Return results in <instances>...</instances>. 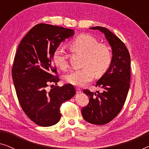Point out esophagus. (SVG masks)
Instances as JSON below:
<instances>
[{"label": "esophagus", "instance_id": "esophagus-1", "mask_svg": "<svg viewBox=\"0 0 149 149\" xmlns=\"http://www.w3.org/2000/svg\"><path fill=\"white\" fill-rule=\"evenodd\" d=\"M76 92H77V93H80L81 92V89L80 88H79V87H77Z\"/></svg>", "mask_w": 149, "mask_h": 149}]
</instances>
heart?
I'll return each mask as SVG.
<instances>
[{
  "label": "heart",
  "mask_w": 149,
  "mask_h": 149,
  "mask_svg": "<svg viewBox=\"0 0 149 149\" xmlns=\"http://www.w3.org/2000/svg\"><path fill=\"white\" fill-rule=\"evenodd\" d=\"M70 47L74 52L84 54L83 68L72 70L65 76L67 83L77 86H83L92 81L95 74L101 77L111 66L113 54L107 45L99 42L94 36L88 34H81L71 42ZM53 62L62 70L68 66V59L64 51L60 47L54 50Z\"/></svg>",
  "instance_id": "obj_1"
}]
</instances>
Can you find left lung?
I'll return each mask as SVG.
<instances>
[{"instance_id":"1","label":"left lung","mask_w":149,"mask_h":149,"mask_svg":"<svg viewBox=\"0 0 149 149\" xmlns=\"http://www.w3.org/2000/svg\"><path fill=\"white\" fill-rule=\"evenodd\" d=\"M90 28L103 32L113 50L111 66L95 85L102 89V92L83 90L89 97L88 104L81 110L83 119L91 124L101 125L115 119L125 104L130 87V55L124 42L107 28L101 26Z\"/></svg>"}]
</instances>
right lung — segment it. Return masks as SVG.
Wrapping results in <instances>:
<instances>
[{"mask_svg": "<svg viewBox=\"0 0 149 149\" xmlns=\"http://www.w3.org/2000/svg\"><path fill=\"white\" fill-rule=\"evenodd\" d=\"M74 30L46 24L34 26L21 40L12 67V78L18 100L26 115L36 125L49 127L60 120L62 104L76 93L71 84L47 87L59 81L52 55L60 42Z\"/></svg>", "mask_w": 149, "mask_h": 149, "instance_id": "add662e5", "label": "right lung"}]
</instances>
